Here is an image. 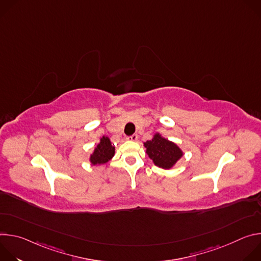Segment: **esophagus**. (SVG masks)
Instances as JSON below:
<instances>
[{"instance_id": "esophagus-1", "label": "esophagus", "mask_w": 261, "mask_h": 261, "mask_svg": "<svg viewBox=\"0 0 261 261\" xmlns=\"http://www.w3.org/2000/svg\"><path fill=\"white\" fill-rule=\"evenodd\" d=\"M137 139H138V135L137 134H133V135L127 137V140H130V141H136Z\"/></svg>"}]
</instances>
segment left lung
<instances>
[{"label":"left lung","mask_w":261,"mask_h":261,"mask_svg":"<svg viewBox=\"0 0 261 261\" xmlns=\"http://www.w3.org/2000/svg\"><path fill=\"white\" fill-rule=\"evenodd\" d=\"M143 145L145 153L155 166L165 170L171 169L184 156V152L176 143L168 140L160 133H155L152 139L145 141Z\"/></svg>","instance_id":"obj_1"}]
</instances>
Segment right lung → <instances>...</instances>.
<instances>
[{
    "label": "right lung",
    "instance_id": "right-lung-1",
    "mask_svg": "<svg viewBox=\"0 0 261 261\" xmlns=\"http://www.w3.org/2000/svg\"><path fill=\"white\" fill-rule=\"evenodd\" d=\"M116 148L113 142L110 141V138L103 135L100 137V141L98 142V144L94 147L93 153L90 155L89 161L93 166L106 164L114 158Z\"/></svg>",
    "mask_w": 261,
    "mask_h": 261
}]
</instances>
